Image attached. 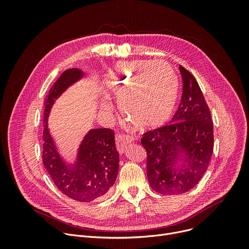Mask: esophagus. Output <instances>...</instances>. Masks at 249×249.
Masks as SVG:
<instances>
[{"instance_id": "obj_1", "label": "esophagus", "mask_w": 249, "mask_h": 249, "mask_svg": "<svg viewBox=\"0 0 249 249\" xmlns=\"http://www.w3.org/2000/svg\"><path fill=\"white\" fill-rule=\"evenodd\" d=\"M134 137L133 136H129V135H125V134H117L116 135V147L117 150L120 154H123L125 151V147L131 143V142L134 141Z\"/></svg>"}]
</instances>
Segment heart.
Instances as JSON below:
<instances>
[{
	"instance_id": "heart-1",
	"label": "heart",
	"mask_w": 249,
	"mask_h": 249,
	"mask_svg": "<svg viewBox=\"0 0 249 249\" xmlns=\"http://www.w3.org/2000/svg\"><path fill=\"white\" fill-rule=\"evenodd\" d=\"M110 95L119 101L123 115L142 128H154L172 115L177 96L178 78L165 62L140 61L116 67L108 78ZM108 110V104H103Z\"/></svg>"
}]
</instances>
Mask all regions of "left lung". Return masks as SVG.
<instances>
[{
	"mask_svg": "<svg viewBox=\"0 0 249 249\" xmlns=\"http://www.w3.org/2000/svg\"><path fill=\"white\" fill-rule=\"evenodd\" d=\"M183 91L171 121L144 133L141 144L147 152V175L160 194H182L195 187L209 165L214 149V131L209 106L194 76L179 66ZM187 157L176 168V158Z\"/></svg>",
	"mask_w": 249,
	"mask_h": 249,
	"instance_id": "left-lung-1",
	"label": "left lung"
}]
</instances>
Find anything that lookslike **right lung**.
I'll return each instance as SVG.
<instances>
[{"mask_svg": "<svg viewBox=\"0 0 249 249\" xmlns=\"http://www.w3.org/2000/svg\"><path fill=\"white\" fill-rule=\"evenodd\" d=\"M81 77L82 72L78 69L65 71L45 98L42 162L63 194L79 202H91L107 194L116 180L119 154L115 146L114 131L110 128L90 130L81 145L77 165L68 167L56 152L47 129V118L54 100Z\"/></svg>", "mask_w": 249, "mask_h": 249, "instance_id": "1", "label": "right lung"}]
</instances>
